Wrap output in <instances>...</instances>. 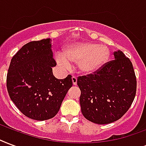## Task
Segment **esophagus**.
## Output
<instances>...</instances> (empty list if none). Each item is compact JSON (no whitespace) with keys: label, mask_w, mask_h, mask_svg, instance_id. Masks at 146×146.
Masks as SVG:
<instances>
[{"label":"esophagus","mask_w":146,"mask_h":146,"mask_svg":"<svg viewBox=\"0 0 146 146\" xmlns=\"http://www.w3.org/2000/svg\"><path fill=\"white\" fill-rule=\"evenodd\" d=\"M72 81H73V85H76V83H77V78H76V76H73V77H72Z\"/></svg>","instance_id":"34e87169"}]
</instances>
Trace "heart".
Returning <instances> with one entry per match:
<instances>
[{"mask_svg":"<svg viewBox=\"0 0 146 146\" xmlns=\"http://www.w3.org/2000/svg\"><path fill=\"white\" fill-rule=\"evenodd\" d=\"M110 50L106 45L83 42L71 45L64 51L58 53L56 59L59 65L69 68L70 63H78V68L83 74H90L98 71L109 60Z\"/></svg>","mask_w":146,"mask_h":146,"instance_id":"obj_1","label":"heart"}]
</instances>
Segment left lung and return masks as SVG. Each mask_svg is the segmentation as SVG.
<instances>
[{
	"instance_id": "8db88e82",
	"label": "left lung",
	"mask_w": 146,
	"mask_h": 146,
	"mask_svg": "<svg viewBox=\"0 0 146 146\" xmlns=\"http://www.w3.org/2000/svg\"><path fill=\"white\" fill-rule=\"evenodd\" d=\"M115 60L99 70L77 78L83 116L104 125L119 119L132 105L136 93V77L132 62L121 50Z\"/></svg>"
}]
</instances>
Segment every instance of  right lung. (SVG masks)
<instances>
[{"mask_svg":"<svg viewBox=\"0 0 146 146\" xmlns=\"http://www.w3.org/2000/svg\"><path fill=\"white\" fill-rule=\"evenodd\" d=\"M56 65L50 38L29 42L11 59L7 88L13 103L27 117L43 121L59 112L73 81L71 75L56 79L52 69Z\"/></svg>","mask_w":146,"mask_h":146,"instance_id":"add662e5","label":"right lung"}]
</instances>
